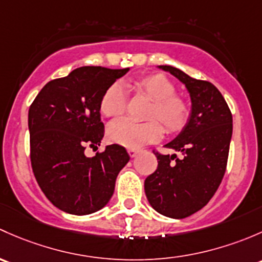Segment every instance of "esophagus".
Listing matches in <instances>:
<instances>
[{"label": "esophagus", "mask_w": 262, "mask_h": 262, "mask_svg": "<svg viewBox=\"0 0 262 262\" xmlns=\"http://www.w3.org/2000/svg\"><path fill=\"white\" fill-rule=\"evenodd\" d=\"M127 151H128V154H130L131 158H135V156L139 155V154L141 152V150H139V149H128Z\"/></svg>", "instance_id": "34e87169"}]
</instances>
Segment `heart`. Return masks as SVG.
I'll return each mask as SVG.
<instances>
[{
	"mask_svg": "<svg viewBox=\"0 0 262 262\" xmlns=\"http://www.w3.org/2000/svg\"><path fill=\"white\" fill-rule=\"evenodd\" d=\"M139 93L152 101L147 118L150 121L142 123L130 120H122L110 127L108 137L115 144L136 149L144 145L155 142L163 136V126L168 132L182 130L189 117V107L185 99L175 94V85L161 74H149L134 79L130 83ZM127 107V94L120 83H115L104 92L101 99L102 115L107 118H118ZM158 121H156V120Z\"/></svg>",
	"mask_w": 262,
	"mask_h": 262,
	"instance_id": "heart-1",
	"label": "heart"
}]
</instances>
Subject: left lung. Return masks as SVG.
<instances>
[{
	"label": "left lung",
	"instance_id": "1",
	"mask_svg": "<svg viewBox=\"0 0 262 262\" xmlns=\"http://www.w3.org/2000/svg\"><path fill=\"white\" fill-rule=\"evenodd\" d=\"M185 85L190 96V113L180 134L165 145L179 151L155 152L158 169L145 179L150 206L165 217H189L203 208L220 187L227 165L232 137V115L221 92L170 66H158Z\"/></svg>",
	"mask_w": 262,
	"mask_h": 262
}]
</instances>
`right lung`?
<instances>
[{"label": "right lung", "instance_id": "add662e5", "mask_svg": "<svg viewBox=\"0 0 262 262\" xmlns=\"http://www.w3.org/2000/svg\"><path fill=\"white\" fill-rule=\"evenodd\" d=\"M130 69L80 67L50 80L29 110L31 166L37 184L56 208L85 215L103 208L115 191L118 172L130 156L123 146L87 158V146L104 136L101 99Z\"/></svg>", "mask_w": 262, "mask_h": 262}]
</instances>
